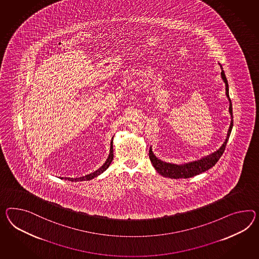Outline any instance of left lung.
<instances>
[{"label": "left lung", "mask_w": 259, "mask_h": 259, "mask_svg": "<svg viewBox=\"0 0 259 259\" xmlns=\"http://www.w3.org/2000/svg\"><path fill=\"white\" fill-rule=\"evenodd\" d=\"M219 65L221 66V64H219ZM221 68H222V72H221L222 79L224 80L225 83H226V97L229 100V113L231 115V123H230V126H229L225 143L223 144V146H221L217 151L211 153L207 156H205V157H203L200 159L191 161V162H187L184 164H174V163H168V162L160 160L154 155L152 149L150 147V149H149V159L151 160V163L154 166V168L156 169V171L159 172V175H161L162 177L176 179L192 178V177L202 174L203 172H206L208 169H210L211 167L217 163V161L219 160L220 158L222 157V155L225 152L226 144L228 142L230 133L232 131L233 111L232 102H231V100L229 98V92H228L229 91L228 82H227L226 74H225V71H224L222 66H221Z\"/></svg>", "instance_id": "1"}]
</instances>
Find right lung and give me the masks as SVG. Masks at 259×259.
I'll return each instance as SVG.
<instances>
[{"label":"right lung","mask_w":259,"mask_h":259,"mask_svg":"<svg viewBox=\"0 0 259 259\" xmlns=\"http://www.w3.org/2000/svg\"><path fill=\"white\" fill-rule=\"evenodd\" d=\"M113 139H112V142H111L110 154H109L108 159H107L106 161L104 162V164L101 166L100 168H99L97 171H95L94 172H91V174H89V175H87V176H84V177L75 178V179H73V178H65V179H66V180H68V181H73V182H77V181H83V180H91V179L97 178L98 176H100V174H102L104 171H106L107 168H108V167L110 166V164L112 163V161H113ZM60 179H64V178H60Z\"/></svg>","instance_id":"add662e5"}]
</instances>
